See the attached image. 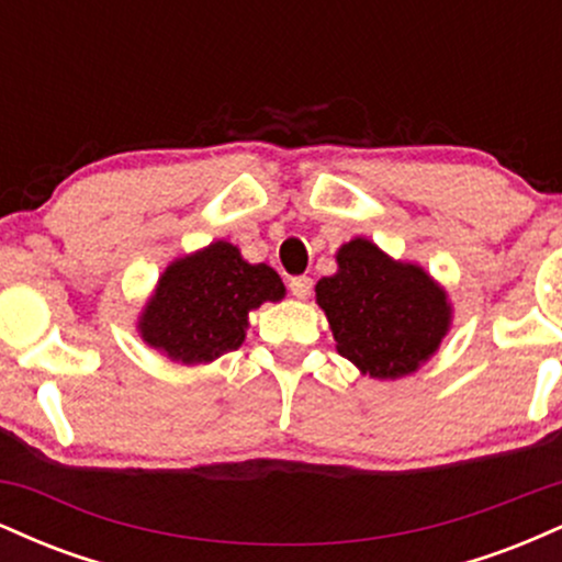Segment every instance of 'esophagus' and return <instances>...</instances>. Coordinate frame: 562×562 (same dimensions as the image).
Instances as JSON below:
<instances>
[{"label": "esophagus", "instance_id": "obj_1", "mask_svg": "<svg viewBox=\"0 0 562 562\" xmlns=\"http://www.w3.org/2000/svg\"><path fill=\"white\" fill-rule=\"evenodd\" d=\"M288 288H290V293L295 295V299H301V301L308 299V295H312V277H306V274L290 277Z\"/></svg>", "mask_w": 562, "mask_h": 562}]
</instances>
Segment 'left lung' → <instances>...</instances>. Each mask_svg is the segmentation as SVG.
Wrapping results in <instances>:
<instances>
[{
  "label": "left lung",
  "mask_w": 562,
  "mask_h": 562,
  "mask_svg": "<svg viewBox=\"0 0 562 562\" xmlns=\"http://www.w3.org/2000/svg\"><path fill=\"white\" fill-rule=\"evenodd\" d=\"M335 261L338 272L314 290L340 357L380 380L404 378L428 362L451 325L447 290L367 237L340 245Z\"/></svg>",
  "instance_id": "obj_1"
}]
</instances>
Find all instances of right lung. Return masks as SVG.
Wrapping results in <instances>:
<instances>
[{"mask_svg":"<svg viewBox=\"0 0 562 562\" xmlns=\"http://www.w3.org/2000/svg\"><path fill=\"white\" fill-rule=\"evenodd\" d=\"M285 299L280 274L248 263L227 240L171 261L142 308L137 330L171 362L209 364L243 346L248 314Z\"/></svg>","mask_w":562,"mask_h":562,"instance_id":"right-lung-1","label":"right lung"}]
</instances>
